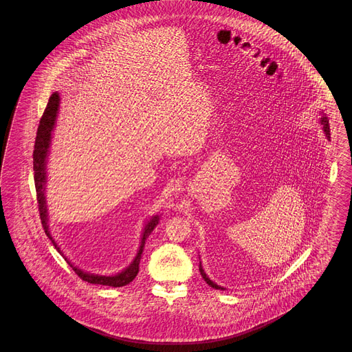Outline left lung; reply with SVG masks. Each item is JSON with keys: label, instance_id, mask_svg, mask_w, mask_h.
<instances>
[{"label": "left lung", "instance_id": "1", "mask_svg": "<svg viewBox=\"0 0 352 352\" xmlns=\"http://www.w3.org/2000/svg\"><path fill=\"white\" fill-rule=\"evenodd\" d=\"M321 124L323 126V131H324V133H326V137L329 140V118L326 117V114L324 113H321ZM199 270H200V273H201V277L205 279V282L210 285V287H212V288H215V289H224V288H221L220 285H217V283H214L211 279H210L208 276H206V273L204 272L201 267V263H200V267H199Z\"/></svg>", "mask_w": 352, "mask_h": 352}]
</instances>
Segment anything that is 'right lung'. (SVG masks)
<instances>
[{"label": "right lung", "instance_id": "add662e5", "mask_svg": "<svg viewBox=\"0 0 352 352\" xmlns=\"http://www.w3.org/2000/svg\"><path fill=\"white\" fill-rule=\"evenodd\" d=\"M60 97L58 93H53L52 97L49 98V102L46 105L44 114L38 123V133L35 138V146H34V179H35V188H36V197H38V211H40V219H41V224L45 230L47 238L52 240L54 247L56 248V250L60 254L65 258V255L60 252V248L53 239L52 234L49 232V225H47V206H46L45 200V184H46V160L49 156V148H50V142L53 138V131L55 127V122L58 117V111H59ZM160 221V217L155 215L150 219V221L144 226L143 230L142 239H141V245L138 249V253L135 255L133 262L128 265L127 268L122 270L116 276H98V274H91L87 273L84 270H79L78 267H74L73 263L65 261L69 263V265L73 268L75 273L78 274V277L82 278V280L91 283V285H109V287H123L131 283L135 276L138 274L140 270V262H141V255H142L146 239L150 236L151 232H153V229L157 226Z\"/></svg>", "mask_w": 352, "mask_h": 352}]
</instances>
